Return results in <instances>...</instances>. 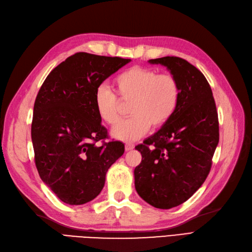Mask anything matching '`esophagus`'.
Returning a JSON list of instances; mask_svg holds the SVG:
<instances>
[{
  "label": "esophagus",
  "mask_w": 252,
  "mask_h": 252,
  "mask_svg": "<svg viewBox=\"0 0 252 252\" xmlns=\"http://www.w3.org/2000/svg\"><path fill=\"white\" fill-rule=\"evenodd\" d=\"M134 148V144L132 143H126L125 144V150L129 151V150H132Z\"/></svg>",
  "instance_id": "obj_1"
}]
</instances>
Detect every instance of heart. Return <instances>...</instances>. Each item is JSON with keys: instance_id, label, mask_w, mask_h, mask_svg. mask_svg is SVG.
<instances>
[{"instance_id": "heart-1", "label": "heart", "mask_w": 252, "mask_h": 252, "mask_svg": "<svg viewBox=\"0 0 252 252\" xmlns=\"http://www.w3.org/2000/svg\"><path fill=\"white\" fill-rule=\"evenodd\" d=\"M112 86L117 96L105 86L94 94V107L98 118L108 125L121 119L123 104L129 105L132 117L112 129L114 139L134 142L147 133L150 126L159 128L177 111L181 89L178 80L170 73H158L152 68L133 66L119 73Z\"/></svg>"}]
</instances>
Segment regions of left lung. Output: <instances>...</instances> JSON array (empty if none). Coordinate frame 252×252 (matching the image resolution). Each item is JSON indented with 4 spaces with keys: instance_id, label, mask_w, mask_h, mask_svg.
<instances>
[{
    "instance_id": "left-lung-1",
    "label": "left lung",
    "mask_w": 252,
    "mask_h": 252,
    "mask_svg": "<svg viewBox=\"0 0 252 252\" xmlns=\"http://www.w3.org/2000/svg\"><path fill=\"white\" fill-rule=\"evenodd\" d=\"M178 80L177 111L161 129L135 146L142 162L134 169V185L142 199L159 209L186 202L210 171L219 144V119L209 83L196 67L178 57L149 60Z\"/></svg>"
}]
</instances>
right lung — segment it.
I'll list each match as a JSON object with an SVG mask.
<instances>
[{"mask_svg": "<svg viewBox=\"0 0 252 252\" xmlns=\"http://www.w3.org/2000/svg\"><path fill=\"white\" fill-rule=\"evenodd\" d=\"M129 59L77 52L58 65L36 95L32 124L40 178L69 205L93 201L105 185L109 167L125 146L110 141L94 107L101 84ZM102 140L103 144L96 143Z\"/></svg>", "mask_w": 252, "mask_h": 252, "instance_id": "obj_1", "label": "right lung"}]
</instances>
